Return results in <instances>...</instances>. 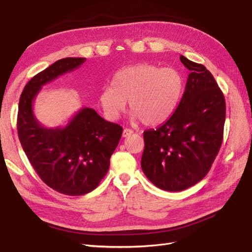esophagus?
Wrapping results in <instances>:
<instances>
[{"label": "esophagus", "instance_id": "esophagus-1", "mask_svg": "<svg viewBox=\"0 0 252 252\" xmlns=\"http://www.w3.org/2000/svg\"><path fill=\"white\" fill-rule=\"evenodd\" d=\"M133 133V131L131 129H128V128H125L124 130H123V133H122V136L123 137H128V136H130Z\"/></svg>", "mask_w": 252, "mask_h": 252}]
</instances>
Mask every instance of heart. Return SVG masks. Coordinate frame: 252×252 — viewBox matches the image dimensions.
<instances>
[{
    "instance_id": "heart-1",
    "label": "heart",
    "mask_w": 252,
    "mask_h": 252,
    "mask_svg": "<svg viewBox=\"0 0 252 252\" xmlns=\"http://www.w3.org/2000/svg\"><path fill=\"white\" fill-rule=\"evenodd\" d=\"M113 87H104L98 102L104 117L116 121L122 115L129 100L131 119L145 125L163 123L173 115L184 90L182 75L174 68L140 63L118 71Z\"/></svg>"
}]
</instances>
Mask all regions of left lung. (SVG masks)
<instances>
[{
    "mask_svg": "<svg viewBox=\"0 0 252 252\" xmlns=\"http://www.w3.org/2000/svg\"><path fill=\"white\" fill-rule=\"evenodd\" d=\"M185 92L165 123L144 132L142 169L155 186L182 191L208 174L222 144L225 100L212 73L184 56Z\"/></svg>",
    "mask_w": 252,
    "mask_h": 252,
    "instance_id": "obj_1",
    "label": "left lung"
}]
</instances>
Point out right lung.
<instances>
[{
    "mask_svg": "<svg viewBox=\"0 0 252 252\" xmlns=\"http://www.w3.org/2000/svg\"><path fill=\"white\" fill-rule=\"evenodd\" d=\"M86 62L65 58L36 74L19 98L17 133L28 159L43 182L66 195H84L101 182L123 128L83 107L66 126L47 128L36 119L33 103L44 85Z\"/></svg>",
    "mask_w": 252,
    "mask_h": 252,
    "instance_id": "obj_1",
    "label": "right lung"
}]
</instances>
